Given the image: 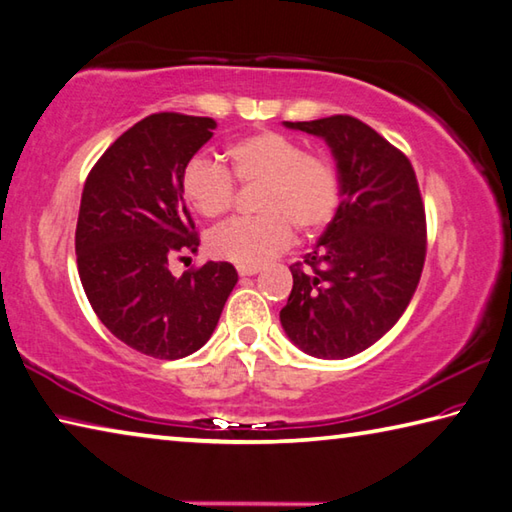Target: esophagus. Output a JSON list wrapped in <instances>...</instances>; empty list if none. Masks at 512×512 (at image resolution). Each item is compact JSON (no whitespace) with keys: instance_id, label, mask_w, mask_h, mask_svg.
Wrapping results in <instances>:
<instances>
[{"instance_id":"esophagus-1","label":"esophagus","mask_w":512,"mask_h":512,"mask_svg":"<svg viewBox=\"0 0 512 512\" xmlns=\"http://www.w3.org/2000/svg\"><path fill=\"white\" fill-rule=\"evenodd\" d=\"M237 271L241 277H248V275L259 273V266H237Z\"/></svg>"}]
</instances>
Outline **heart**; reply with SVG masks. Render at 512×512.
Returning a JSON list of instances; mask_svg holds the SVG:
<instances>
[{
  "label": "heart",
  "instance_id": "obj_1",
  "mask_svg": "<svg viewBox=\"0 0 512 512\" xmlns=\"http://www.w3.org/2000/svg\"><path fill=\"white\" fill-rule=\"evenodd\" d=\"M228 170L206 159L185 165L181 192L192 210L221 219L235 206L239 185H257L259 215L235 219L208 239L210 253L237 266H262L291 246L293 228L313 237L327 228L342 201L340 167L329 154L304 150L277 129L241 136L226 147Z\"/></svg>",
  "mask_w": 512,
  "mask_h": 512
}]
</instances>
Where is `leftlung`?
I'll list each match as a JSON object with an SVG mask.
<instances>
[{
  "mask_svg": "<svg viewBox=\"0 0 512 512\" xmlns=\"http://www.w3.org/2000/svg\"><path fill=\"white\" fill-rule=\"evenodd\" d=\"M286 127L329 143L342 201L315 248L291 266L282 327L309 356H356L394 327L421 280L427 226L416 172L398 147L353 116Z\"/></svg>",
  "mask_w": 512,
  "mask_h": 512,
  "instance_id": "left-lung-1",
  "label": "left lung"
}]
</instances>
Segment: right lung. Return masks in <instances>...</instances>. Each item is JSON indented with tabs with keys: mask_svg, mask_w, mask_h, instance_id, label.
<instances>
[{
	"mask_svg": "<svg viewBox=\"0 0 512 512\" xmlns=\"http://www.w3.org/2000/svg\"><path fill=\"white\" fill-rule=\"evenodd\" d=\"M215 127L212 118L176 111L147 116L107 147L82 190V288L100 322L145 356L176 360L201 349L237 284L228 262L170 273L176 253L199 246L181 176Z\"/></svg>",
	"mask_w": 512,
	"mask_h": 512,
	"instance_id": "obj_1",
	"label": "right lung"
}]
</instances>
